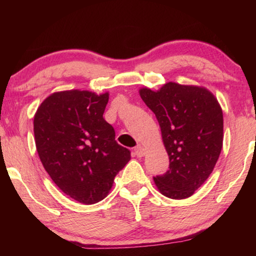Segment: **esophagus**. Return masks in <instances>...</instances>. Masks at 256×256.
<instances>
[{
	"mask_svg": "<svg viewBox=\"0 0 256 256\" xmlns=\"http://www.w3.org/2000/svg\"><path fill=\"white\" fill-rule=\"evenodd\" d=\"M135 155L138 157H143L146 155V149L142 146H138L135 148Z\"/></svg>",
	"mask_w": 256,
	"mask_h": 256,
	"instance_id": "1",
	"label": "esophagus"
}]
</instances>
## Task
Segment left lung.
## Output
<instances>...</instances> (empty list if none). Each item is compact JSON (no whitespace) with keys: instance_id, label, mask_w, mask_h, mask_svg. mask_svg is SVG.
Returning a JSON list of instances; mask_svg holds the SVG:
<instances>
[{"instance_id":"8db88e82","label":"left lung","mask_w":256,"mask_h":256,"mask_svg":"<svg viewBox=\"0 0 256 256\" xmlns=\"http://www.w3.org/2000/svg\"><path fill=\"white\" fill-rule=\"evenodd\" d=\"M144 104L155 113L170 169L154 177L171 199L191 197L214 169L224 141L222 110L208 88L169 82L160 90L142 87Z\"/></svg>"}]
</instances>
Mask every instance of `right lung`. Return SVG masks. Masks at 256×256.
<instances>
[{"instance_id":"right-lung-1","label":"right lung","mask_w":256,"mask_h":256,"mask_svg":"<svg viewBox=\"0 0 256 256\" xmlns=\"http://www.w3.org/2000/svg\"><path fill=\"white\" fill-rule=\"evenodd\" d=\"M110 93L70 90L48 96L34 114L36 149L54 184L74 200L90 205L110 194L130 160L104 121Z\"/></svg>"}]
</instances>
